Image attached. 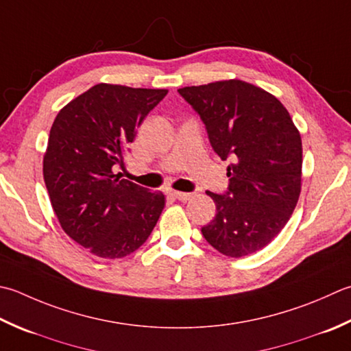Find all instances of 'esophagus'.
<instances>
[{"label": "esophagus", "instance_id": "1", "mask_svg": "<svg viewBox=\"0 0 351 351\" xmlns=\"http://www.w3.org/2000/svg\"><path fill=\"white\" fill-rule=\"evenodd\" d=\"M171 196L176 197L178 201H189V199L191 197L190 193H182V191H173V193H171Z\"/></svg>", "mask_w": 351, "mask_h": 351}]
</instances>
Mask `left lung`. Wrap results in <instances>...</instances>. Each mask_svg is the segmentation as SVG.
I'll list each match as a JSON object with an SVG mask.
<instances>
[{"label":"left lung","mask_w":351,"mask_h":351,"mask_svg":"<svg viewBox=\"0 0 351 351\" xmlns=\"http://www.w3.org/2000/svg\"><path fill=\"white\" fill-rule=\"evenodd\" d=\"M201 117L226 169L228 191L207 195L216 216L202 226L213 248L228 257L260 251L285 228L301 191L303 144L276 95L231 79L178 89Z\"/></svg>","instance_id":"obj_1"}]
</instances>
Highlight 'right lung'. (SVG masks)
Returning a JSON list of instances; mask_svg holds the SVG:
<instances>
[{
    "label": "right lung",
    "instance_id": "obj_1",
    "mask_svg": "<svg viewBox=\"0 0 351 351\" xmlns=\"http://www.w3.org/2000/svg\"><path fill=\"white\" fill-rule=\"evenodd\" d=\"M167 89L99 84L64 106L54 119L44 155L51 207L68 236L94 256L121 258L146 242L166 204L115 175L125 167L146 115Z\"/></svg>",
    "mask_w": 351,
    "mask_h": 351
}]
</instances>
